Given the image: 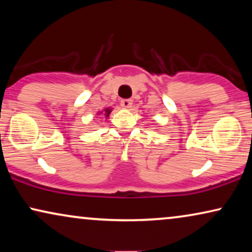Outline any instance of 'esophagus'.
<instances>
[{
	"instance_id": "obj_1",
	"label": "esophagus",
	"mask_w": 252,
	"mask_h": 252,
	"mask_svg": "<svg viewBox=\"0 0 252 252\" xmlns=\"http://www.w3.org/2000/svg\"><path fill=\"white\" fill-rule=\"evenodd\" d=\"M132 104H133V101L130 98H125L120 101V105H122L124 109H129L130 106H132Z\"/></svg>"
}]
</instances>
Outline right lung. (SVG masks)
Listing matches in <instances>:
<instances>
[{"label":"right lung","mask_w":252,"mask_h":252,"mask_svg":"<svg viewBox=\"0 0 252 252\" xmlns=\"http://www.w3.org/2000/svg\"><path fill=\"white\" fill-rule=\"evenodd\" d=\"M111 111H112V109H110V108H106V109L104 110V116L106 117V118H108L110 113H111ZM102 112H103V111H101L99 113H102Z\"/></svg>","instance_id":"add662e5"}]
</instances>
